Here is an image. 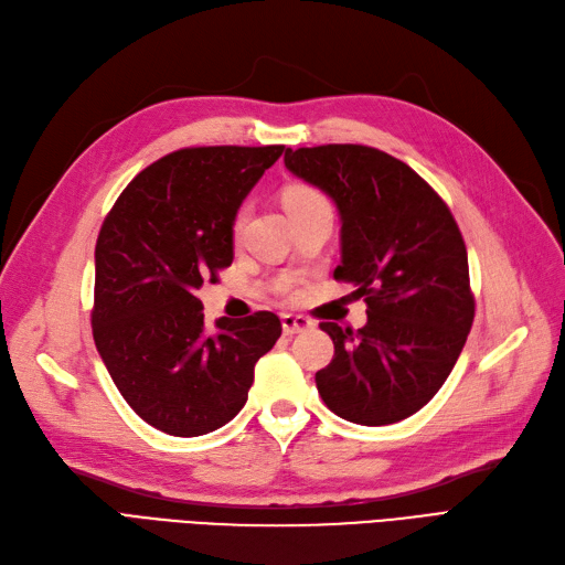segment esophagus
I'll return each instance as SVG.
<instances>
[{
  "mask_svg": "<svg viewBox=\"0 0 565 565\" xmlns=\"http://www.w3.org/2000/svg\"><path fill=\"white\" fill-rule=\"evenodd\" d=\"M282 330H285V334H299V332H306L311 328V320L309 318H303V316H295V313H285L282 318Z\"/></svg>",
  "mask_w": 565,
  "mask_h": 565,
  "instance_id": "obj_1",
  "label": "esophagus"
}]
</instances>
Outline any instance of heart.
Listing matches in <instances>:
<instances>
[{"instance_id":"b5f03b06","label":"heart","mask_w":565,"mask_h":565,"mask_svg":"<svg viewBox=\"0 0 565 565\" xmlns=\"http://www.w3.org/2000/svg\"><path fill=\"white\" fill-rule=\"evenodd\" d=\"M322 202H324L322 195L316 191V188H311V185L295 183V185H287L285 191H282V204H285L287 214L295 212V210H301V207H311V204H322ZM243 221H245V216L237 214L235 224H233V231H235V233L243 228Z\"/></svg>"}]
</instances>
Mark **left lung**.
<instances>
[{
    "label": "left lung",
    "mask_w": 565,
    "mask_h": 565,
    "mask_svg": "<svg viewBox=\"0 0 565 565\" xmlns=\"http://www.w3.org/2000/svg\"><path fill=\"white\" fill-rule=\"evenodd\" d=\"M285 167L337 204L334 280L367 303L361 330L320 322L334 341L332 363L316 372L320 398L363 426L415 415L448 380L473 322L457 221L415 169L377 148H287Z\"/></svg>",
    "instance_id": "1"
}]
</instances>
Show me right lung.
<instances>
[{
    "instance_id": "obj_1",
    "label": "right lung",
    "mask_w": 565,
    "mask_h": 565,
    "mask_svg": "<svg viewBox=\"0 0 565 565\" xmlns=\"http://www.w3.org/2000/svg\"><path fill=\"white\" fill-rule=\"evenodd\" d=\"M285 146L169 152L113 204L96 241L92 328L115 386L156 429L193 438L247 403L254 365L282 324L270 311L204 328V280L233 264V224Z\"/></svg>"
}]
</instances>
